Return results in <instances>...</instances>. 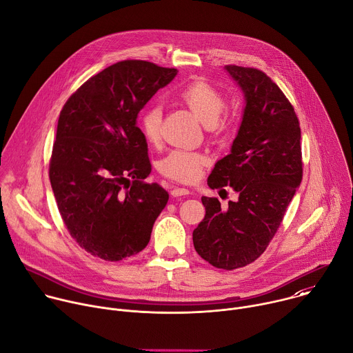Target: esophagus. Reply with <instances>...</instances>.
Returning a JSON list of instances; mask_svg holds the SVG:
<instances>
[{"instance_id":"obj_1","label":"esophagus","mask_w":353,"mask_h":353,"mask_svg":"<svg viewBox=\"0 0 353 353\" xmlns=\"http://www.w3.org/2000/svg\"><path fill=\"white\" fill-rule=\"evenodd\" d=\"M170 194H172L173 196H183V195H188L190 191H188L187 188H184V187H173V188L170 190Z\"/></svg>"}]
</instances>
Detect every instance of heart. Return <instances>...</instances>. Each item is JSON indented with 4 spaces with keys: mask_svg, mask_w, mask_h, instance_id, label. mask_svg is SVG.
<instances>
[{
    "mask_svg": "<svg viewBox=\"0 0 353 353\" xmlns=\"http://www.w3.org/2000/svg\"><path fill=\"white\" fill-rule=\"evenodd\" d=\"M181 102L201 120L211 128H221L223 125L222 112L226 108L225 94L207 81L196 79L180 89L177 93ZM162 119L163 112L159 103L148 106L139 117V130L145 139L150 143H158L162 138ZM207 157L191 150H172L161 159L159 172L173 180L192 183L195 181L204 166Z\"/></svg>",
    "mask_w": 353,
    "mask_h": 353,
    "instance_id": "1",
    "label": "heart"
}]
</instances>
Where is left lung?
Masks as SVG:
<instances>
[{
  "mask_svg": "<svg viewBox=\"0 0 353 353\" xmlns=\"http://www.w3.org/2000/svg\"><path fill=\"white\" fill-rule=\"evenodd\" d=\"M225 68L243 89L245 108L230 154L215 165L208 185L232 187L239 199L222 211L218 198H201L205 216L192 241L205 261L232 271L268 247L303 177V162L299 119L279 86L257 68Z\"/></svg>",
  "mask_w": 353,
  "mask_h": 353,
  "instance_id": "left-lung-1",
  "label": "left lung"
}]
</instances>
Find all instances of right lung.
Wrapping results in <instances>:
<instances>
[{
	"label": "right lung",
	"mask_w": 353,
	"mask_h": 353,
	"mask_svg": "<svg viewBox=\"0 0 353 353\" xmlns=\"http://www.w3.org/2000/svg\"><path fill=\"white\" fill-rule=\"evenodd\" d=\"M177 74L142 60L119 61L82 83L57 124L48 176L71 237L92 256L121 261L149 243L169 194L150 173L137 116Z\"/></svg>",
	"instance_id": "right-lung-1"
}]
</instances>
